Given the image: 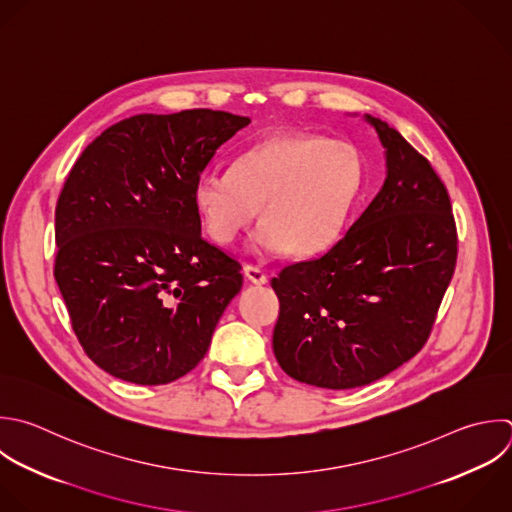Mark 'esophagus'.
Returning <instances> with one entry per match:
<instances>
[{
    "label": "esophagus",
    "mask_w": 512,
    "mask_h": 512,
    "mask_svg": "<svg viewBox=\"0 0 512 512\" xmlns=\"http://www.w3.org/2000/svg\"><path fill=\"white\" fill-rule=\"evenodd\" d=\"M244 276L252 282V284H266L268 282V276L264 274V270H260L258 266H252V264H248V266H244Z\"/></svg>",
    "instance_id": "1"
}]
</instances>
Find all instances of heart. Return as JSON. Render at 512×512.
<instances>
[{
	"instance_id": "b5f03b06",
	"label": "heart",
	"mask_w": 512,
	"mask_h": 512,
	"mask_svg": "<svg viewBox=\"0 0 512 512\" xmlns=\"http://www.w3.org/2000/svg\"><path fill=\"white\" fill-rule=\"evenodd\" d=\"M364 180L360 152L340 140L280 132L236 158L232 170H204L194 204L208 236L232 244L256 218V252L312 256L344 232Z\"/></svg>"
}]
</instances>
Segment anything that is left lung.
Returning a JSON list of instances; mask_svg holds the SVG:
<instances>
[{"label": "left lung", "mask_w": 512, "mask_h": 512, "mask_svg": "<svg viewBox=\"0 0 512 512\" xmlns=\"http://www.w3.org/2000/svg\"><path fill=\"white\" fill-rule=\"evenodd\" d=\"M364 120L384 148L380 192L328 252L272 278L278 364L298 382L332 390L370 384L424 346L456 264L438 174L386 122Z\"/></svg>", "instance_id": "left-lung-1"}]
</instances>
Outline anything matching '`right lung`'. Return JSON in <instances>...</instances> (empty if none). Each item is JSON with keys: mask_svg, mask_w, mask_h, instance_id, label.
Returning a JSON list of instances; mask_svg holds the SVG:
<instances>
[{"mask_svg": "<svg viewBox=\"0 0 512 512\" xmlns=\"http://www.w3.org/2000/svg\"><path fill=\"white\" fill-rule=\"evenodd\" d=\"M250 118L140 114L98 136L56 206L54 276L86 354L144 386L188 374L242 288L240 264L202 238L196 178Z\"/></svg>", "mask_w": 512, "mask_h": 512, "instance_id": "obj_1", "label": "right lung"}]
</instances>
